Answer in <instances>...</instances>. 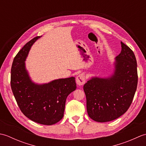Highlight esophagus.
I'll list each match as a JSON object with an SVG mask.
<instances>
[{
  "label": "esophagus",
  "instance_id": "obj_1",
  "mask_svg": "<svg viewBox=\"0 0 146 146\" xmlns=\"http://www.w3.org/2000/svg\"><path fill=\"white\" fill-rule=\"evenodd\" d=\"M76 82L77 85L79 86H81L84 84L85 82V77L84 74H80V75L76 77Z\"/></svg>",
  "mask_w": 146,
  "mask_h": 146
}]
</instances>
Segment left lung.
<instances>
[{
    "instance_id": "8db88e82",
    "label": "left lung",
    "mask_w": 146,
    "mask_h": 146,
    "mask_svg": "<svg viewBox=\"0 0 146 146\" xmlns=\"http://www.w3.org/2000/svg\"><path fill=\"white\" fill-rule=\"evenodd\" d=\"M121 47L112 75L92 77L83 86L88 115L96 122H109L122 115L134 98L138 81L137 61L131 48L122 42Z\"/></svg>"
}]
</instances>
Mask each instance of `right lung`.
I'll use <instances>...</instances> for the list:
<instances>
[{
  "label": "right lung",
  "mask_w": 146,
  "mask_h": 146,
  "mask_svg": "<svg viewBox=\"0 0 146 146\" xmlns=\"http://www.w3.org/2000/svg\"><path fill=\"white\" fill-rule=\"evenodd\" d=\"M41 36L33 38L15 56L11 68V85L19 107L28 119L40 124L51 125L64 115L66 98L75 90V77L54 80L48 83L33 82L25 61L31 48Z\"/></svg>",
  "instance_id": "1"
}]
</instances>
